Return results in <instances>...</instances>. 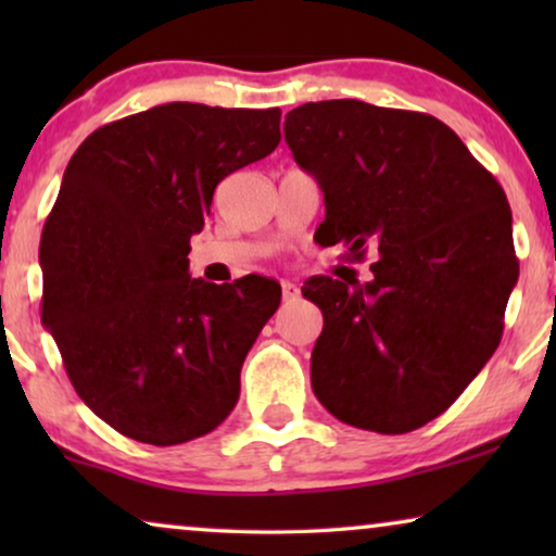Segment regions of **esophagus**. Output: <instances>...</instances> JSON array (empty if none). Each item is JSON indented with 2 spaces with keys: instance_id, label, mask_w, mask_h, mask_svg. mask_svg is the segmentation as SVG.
I'll return each instance as SVG.
<instances>
[{
  "instance_id": "obj_1",
  "label": "esophagus",
  "mask_w": 556,
  "mask_h": 556,
  "mask_svg": "<svg viewBox=\"0 0 556 556\" xmlns=\"http://www.w3.org/2000/svg\"><path fill=\"white\" fill-rule=\"evenodd\" d=\"M280 288H283V301L286 303H291V301H295L299 299V286L295 283H291V280H283V283H280Z\"/></svg>"
}]
</instances>
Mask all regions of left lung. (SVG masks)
Returning a JSON list of instances; mask_svg holds the SVG:
<instances>
[{
    "mask_svg": "<svg viewBox=\"0 0 556 556\" xmlns=\"http://www.w3.org/2000/svg\"><path fill=\"white\" fill-rule=\"evenodd\" d=\"M286 143L318 181L321 245L352 261L371 242L369 283L314 276L324 314L311 354L318 402L354 428L400 435L443 415L496 352L519 278L511 207L443 121L341 98L293 109Z\"/></svg>",
    "mask_w": 556,
    "mask_h": 556,
    "instance_id": "left-lung-1",
    "label": "left lung"
}]
</instances>
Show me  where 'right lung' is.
<instances>
[{
	"mask_svg": "<svg viewBox=\"0 0 556 556\" xmlns=\"http://www.w3.org/2000/svg\"><path fill=\"white\" fill-rule=\"evenodd\" d=\"M280 109L166 103L88 136L40 240L42 324L78 397L121 435L179 445L217 428L242 362L280 306L263 276H189L227 174L268 156Z\"/></svg>",
	"mask_w": 556,
	"mask_h": 556,
	"instance_id": "obj_1",
	"label": "right lung"
}]
</instances>
